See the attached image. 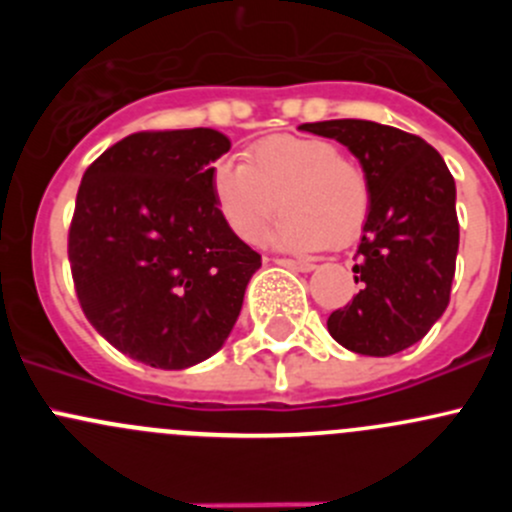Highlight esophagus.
<instances>
[{
    "mask_svg": "<svg viewBox=\"0 0 512 512\" xmlns=\"http://www.w3.org/2000/svg\"><path fill=\"white\" fill-rule=\"evenodd\" d=\"M275 262V265H280V267H287V270H294V272H312L314 267V262H297V260H285V257H277V260H272Z\"/></svg>",
    "mask_w": 512,
    "mask_h": 512,
    "instance_id": "esophagus-1",
    "label": "esophagus"
}]
</instances>
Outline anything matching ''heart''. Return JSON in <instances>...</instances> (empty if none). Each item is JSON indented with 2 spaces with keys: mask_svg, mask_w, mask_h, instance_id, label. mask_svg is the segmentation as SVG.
<instances>
[{
  "mask_svg": "<svg viewBox=\"0 0 512 512\" xmlns=\"http://www.w3.org/2000/svg\"><path fill=\"white\" fill-rule=\"evenodd\" d=\"M213 198L240 240L257 242L285 210L272 242L282 250L317 252L347 245L364 227L371 190L364 168L322 138L272 136L213 170Z\"/></svg>",
  "mask_w": 512,
  "mask_h": 512,
  "instance_id": "heart-1",
  "label": "heart"
}]
</instances>
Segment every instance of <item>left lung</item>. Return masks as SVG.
<instances>
[{"instance_id": "left-lung-1", "label": "left lung", "mask_w": 512, "mask_h": 512, "mask_svg": "<svg viewBox=\"0 0 512 512\" xmlns=\"http://www.w3.org/2000/svg\"><path fill=\"white\" fill-rule=\"evenodd\" d=\"M299 128L347 146L371 190L352 267L359 292L329 314V334L364 356L404 352L426 337L451 299L458 255L451 170L436 148L394 126L339 118Z\"/></svg>"}]
</instances>
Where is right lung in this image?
<instances>
[{
	"label": "right lung",
	"instance_id": "right-lung-1",
	"mask_svg": "<svg viewBox=\"0 0 512 512\" xmlns=\"http://www.w3.org/2000/svg\"><path fill=\"white\" fill-rule=\"evenodd\" d=\"M213 128L141 131L86 168L69 262L86 319L108 344L156 369H188L230 337L262 260L225 223Z\"/></svg>",
	"mask_w": 512,
	"mask_h": 512
}]
</instances>
